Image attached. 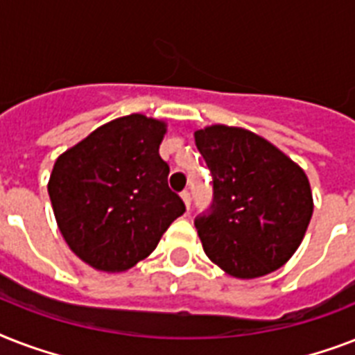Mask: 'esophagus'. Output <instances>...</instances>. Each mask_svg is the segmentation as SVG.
<instances>
[{
  "label": "esophagus",
  "instance_id": "34e87169",
  "mask_svg": "<svg viewBox=\"0 0 355 355\" xmlns=\"http://www.w3.org/2000/svg\"><path fill=\"white\" fill-rule=\"evenodd\" d=\"M180 197H182L184 205H186V210H189V206H191V195H189V191H182Z\"/></svg>",
  "mask_w": 355,
  "mask_h": 355
}]
</instances>
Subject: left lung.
<instances>
[{
  "instance_id": "1",
  "label": "left lung",
  "mask_w": 355,
  "mask_h": 355,
  "mask_svg": "<svg viewBox=\"0 0 355 355\" xmlns=\"http://www.w3.org/2000/svg\"><path fill=\"white\" fill-rule=\"evenodd\" d=\"M195 144L214 175L216 205L195 227L206 256L227 275L252 280L286 265L313 216L308 175L269 139L210 125Z\"/></svg>"
}]
</instances>
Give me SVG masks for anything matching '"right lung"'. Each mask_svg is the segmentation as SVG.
<instances>
[{
  "label": "right lung",
  "instance_id": "right-lung-1",
  "mask_svg": "<svg viewBox=\"0 0 355 355\" xmlns=\"http://www.w3.org/2000/svg\"><path fill=\"white\" fill-rule=\"evenodd\" d=\"M164 119L128 114L58 156L47 191L71 252L103 272H123L156 248L186 211L160 158Z\"/></svg>",
  "mask_w": 355,
  "mask_h": 355
}]
</instances>
